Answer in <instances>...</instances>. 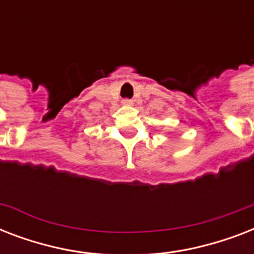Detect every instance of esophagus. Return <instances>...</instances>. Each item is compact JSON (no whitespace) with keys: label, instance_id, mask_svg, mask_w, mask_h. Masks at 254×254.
<instances>
[{"label":"esophagus","instance_id":"1","mask_svg":"<svg viewBox=\"0 0 254 254\" xmlns=\"http://www.w3.org/2000/svg\"><path fill=\"white\" fill-rule=\"evenodd\" d=\"M123 104H124V105H127V107H130V105H133V101H131V100H129V99H125V100H123Z\"/></svg>","mask_w":254,"mask_h":254}]
</instances>
